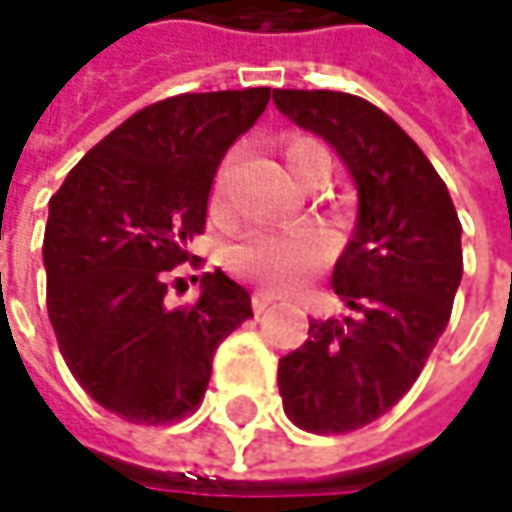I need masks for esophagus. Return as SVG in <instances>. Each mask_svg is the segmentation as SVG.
Returning <instances> with one entry per match:
<instances>
[{
	"instance_id": "esophagus-1",
	"label": "esophagus",
	"mask_w": 512,
	"mask_h": 512,
	"mask_svg": "<svg viewBox=\"0 0 512 512\" xmlns=\"http://www.w3.org/2000/svg\"><path fill=\"white\" fill-rule=\"evenodd\" d=\"M270 305H276V296L262 293V290H256V293H253V310H256V313H265Z\"/></svg>"
}]
</instances>
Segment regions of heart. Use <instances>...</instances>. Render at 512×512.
<instances>
[{"label": "heart", "instance_id": "obj_1", "mask_svg": "<svg viewBox=\"0 0 512 512\" xmlns=\"http://www.w3.org/2000/svg\"><path fill=\"white\" fill-rule=\"evenodd\" d=\"M285 159L305 185L316 170L330 168L327 148L307 133H293L287 139ZM219 196L222 190H216V207L222 205ZM333 253H336V233L319 219H305L287 227L250 230L236 245L227 247L225 262L236 276L250 279L267 290L287 293L296 290L316 270L330 265Z\"/></svg>", "mask_w": 512, "mask_h": 512}]
</instances>
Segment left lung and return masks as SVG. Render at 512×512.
I'll return each instance as SVG.
<instances>
[{
  "instance_id": "8db88e82",
  "label": "left lung",
  "mask_w": 512,
  "mask_h": 512,
  "mask_svg": "<svg viewBox=\"0 0 512 512\" xmlns=\"http://www.w3.org/2000/svg\"><path fill=\"white\" fill-rule=\"evenodd\" d=\"M276 108L322 136L359 190L356 233L333 267L353 316L310 319L279 359L285 413L307 433L376 422L419 379L462 282V222L422 148L384 110L339 90H273Z\"/></svg>"
}]
</instances>
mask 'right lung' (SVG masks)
<instances>
[{
	"instance_id": "1",
	"label": "right lung",
	"mask_w": 512,
	"mask_h": 512,
	"mask_svg": "<svg viewBox=\"0 0 512 512\" xmlns=\"http://www.w3.org/2000/svg\"><path fill=\"white\" fill-rule=\"evenodd\" d=\"M267 102L270 88L153 102L88 150L50 196V325L73 379L128 422L190 416L219 342L253 316L250 293L222 270L199 279L193 305L168 307L165 273L190 259L213 176Z\"/></svg>"
}]
</instances>
